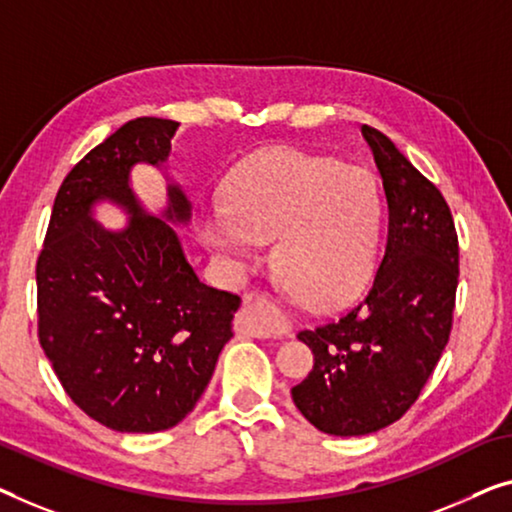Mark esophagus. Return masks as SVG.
Segmentation results:
<instances>
[{
    "instance_id": "1",
    "label": "esophagus",
    "mask_w": 512,
    "mask_h": 512,
    "mask_svg": "<svg viewBox=\"0 0 512 512\" xmlns=\"http://www.w3.org/2000/svg\"><path fill=\"white\" fill-rule=\"evenodd\" d=\"M236 329L253 338H280L285 333L280 308L264 294H248L236 317Z\"/></svg>"
}]
</instances>
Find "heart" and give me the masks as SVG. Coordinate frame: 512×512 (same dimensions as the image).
<instances>
[{
	"mask_svg": "<svg viewBox=\"0 0 512 512\" xmlns=\"http://www.w3.org/2000/svg\"><path fill=\"white\" fill-rule=\"evenodd\" d=\"M202 227L213 246L239 259L255 241L276 239L273 266L287 292L308 308H338L370 280L379 200L354 167L273 149L234 172L227 207L209 211Z\"/></svg>",
	"mask_w": 512,
	"mask_h": 512,
	"instance_id": "heart-1",
	"label": "heart"
}]
</instances>
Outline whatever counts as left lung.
<instances>
[{
	"mask_svg": "<svg viewBox=\"0 0 512 512\" xmlns=\"http://www.w3.org/2000/svg\"><path fill=\"white\" fill-rule=\"evenodd\" d=\"M388 202L377 276L352 310L299 333L315 365L292 400L335 437L377 432L407 414L453 329L460 246L441 190L388 137L363 126Z\"/></svg>",
	"mask_w": 512,
	"mask_h": 512,
	"instance_id": "8db88e82",
	"label": "left lung"
}]
</instances>
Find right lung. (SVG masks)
Returning a JSON list of instances; mask_svg holds the SVG:
<instances>
[{
	"label": "right lung",
	"mask_w": 512,
	"mask_h": 512,
	"mask_svg": "<svg viewBox=\"0 0 512 512\" xmlns=\"http://www.w3.org/2000/svg\"><path fill=\"white\" fill-rule=\"evenodd\" d=\"M177 126L140 117L91 149L59 186L36 259L38 342L68 398L117 432L170 430L193 411L241 301L200 282L177 232L128 188L135 163L167 158ZM167 195L165 218L188 220L186 195ZM96 199L132 213L124 233L90 220Z\"/></svg>",
	"instance_id": "obj_1"
}]
</instances>
